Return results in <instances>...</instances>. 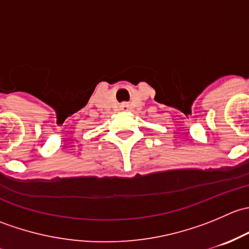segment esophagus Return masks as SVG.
I'll return each mask as SVG.
<instances>
[{
    "label": "esophagus",
    "mask_w": 249,
    "mask_h": 249,
    "mask_svg": "<svg viewBox=\"0 0 249 249\" xmlns=\"http://www.w3.org/2000/svg\"><path fill=\"white\" fill-rule=\"evenodd\" d=\"M120 109H122V110H129L130 109V105L127 104V102H123V104L120 105Z\"/></svg>",
    "instance_id": "1"
}]
</instances>
